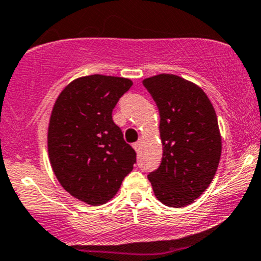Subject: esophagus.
Segmentation results:
<instances>
[{
	"label": "esophagus",
	"instance_id": "obj_1",
	"mask_svg": "<svg viewBox=\"0 0 261 261\" xmlns=\"http://www.w3.org/2000/svg\"><path fill=\"white\" fill-rule=\"evenodd\" d=\"M134 149H135L136 152H139L140 149H141V142H140V141L135 142V144H134Z\"/></svg>",
	"mask_w": 261,
	"mask_h": 261
}]
</instances>
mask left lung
Masks as SVG:
<instances>
[{
	"mask_svg": "<svg viewBox=\"0 0 261 261\" xmlns=\"http://www.w3.org/2000/svg\"><path fill=\"white\" fill-rule=\"evenodd\" d=\"M160 115L163 160L147 179L158 200L184 207L213 181L221 155L218 117L206 94L193 82L161 73L142 81Z\"/></svg>",
	"mask_w": 261,
	"mask_h": 261,
	"instance_id": "1",
	"label": "left lung"
}]
</instances>
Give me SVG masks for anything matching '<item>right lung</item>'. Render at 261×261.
Here are the masks:
<instances>
[{
  "mask_svg": "<svg viewBox=\"0 0 261 261\" xmlns=\"http://www.w3.org/2000/svg\"><path fill=\"white\" fill-rule=\"evenodd\" d=\"M133 81L90 75L67 85L52 109L48 158L62 188L86 204L102 205L116 195L134 169L136 152L112 120V110Z\"/></svg>",
  "mask_w": 261,
  "mask_h": 261,
  "instance_id": "1",
  "label": "right lung"
}]
</instances>
